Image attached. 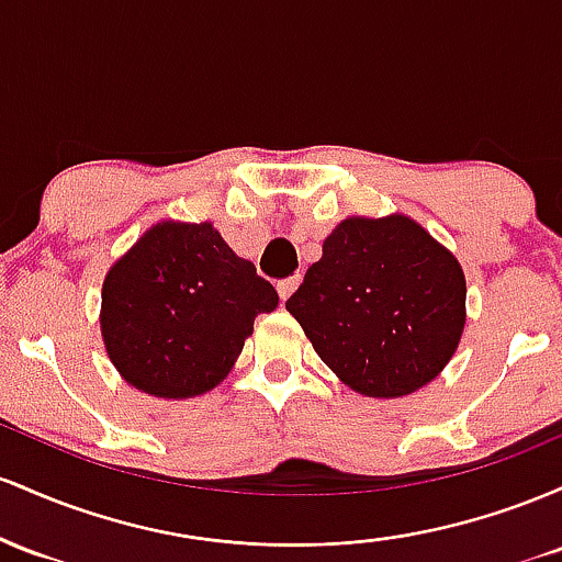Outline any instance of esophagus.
<instances>
[{"mask_svg":"<svg viewBox=\"0 0 562 562\" xmlns=\"http://www.w3.org/2000/svg\"><path fill=\"white\" fill-rule=\"evenodd\" d=\"M300 276H292V279H283V281H279V286H276V289H279V297L283 300V302H286L289 297H292V294H294V289H297L300 286Z\"/></svg>","mask_w":562,"mask_h":562,"instance_id":"esophagus-1","label":"esophagus"}]
</instances>
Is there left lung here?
Returning <instances> with one entry per match:
<instances>
[{
	"label": "left lung",
	"instance_id": "1",
	"mask_svg": "<svg viewBox=\"0 0 562 562\" xmlns=\"http://www.w3.org/2000/svg\"><path fill=\"white\" fill-rule=\"evenodd\" d=\"M464 270L406 214L345 217L286 311L350 390L401 398L432 382L468 321Z\"/></svg>",
	"mask_w": 562,
	"mask_h": 562
}]
</instances>
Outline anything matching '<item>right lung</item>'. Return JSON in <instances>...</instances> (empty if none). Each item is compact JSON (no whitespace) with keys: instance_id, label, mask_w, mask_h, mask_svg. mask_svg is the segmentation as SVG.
Returning a JSON list of instances; mask_svg holds the SVG:
<instances>
[{"instance_id":"obj_1","label":"right lung","mask_w":562,"mask_h":562,"mask_svg":"<svg viewBox=\"0 0 562 562\" xmlns=\"http://www.w3.org/2000/svg\"><path fill=\"white\" fill-rule=\"evenodd\" d=\"M276 305L273 283L212 223L161 220L105 273L100 334L132 387L196 398L231 374L255 318Z\"/></svg>"}]
</instances>
